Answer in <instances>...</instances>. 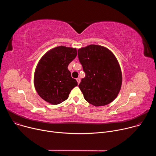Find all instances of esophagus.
Instances as JSON below:
<instances>
[{"label":"esophagus","instance_id":"esophagus-1","mask_svg":"<svg viewBox=\"0 0 156 156\" xmlns=\"http://www.w3.org/2000/svg\"><path fill=\"white\" fill-rule=\"evenodd\" d=\"M76 81H77L78 84H80V79L79 78H76Z\"/></svg>","mask_w":156,"mask_h":156}]
</instances>
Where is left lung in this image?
<instances>
[{
  "instance_id": "1",
  "label": "left lung",
  "mask_w": 156,
  "mask_h": 156,
  "mask_svg": "<svg viewBox=\"0 0 156 156\" xmlns=\"http://www.w3.org/2000/svg\"><path fill=\"white\" fill-rule=\"evenodd\" d=\"M78 55L86 73L78 86L85 100L96 107L112 102L122 83L121 69L115 55L107 48L95 44L79 49Z\"/></svg>"
}]
</instances>
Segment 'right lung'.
<instances>
[{
  "mask_svg": "<svg viewBox=\"0 0 156 156\" xmlns=\"http://www.w3.org/2000/svg\"><path fill=\"white\" fill-rule=\"evenodd\" d=\"M76 48H54L39 60L34 75V85L38 95L47 102L57 105L69 98L78 85L68 70L69 63L76 57Z\"/></svg>",
  "mask_w": 156,
  "mask_h": 156,
  "instance_id": "obj_1",
  "label": "right lung"
}]
</instances>
